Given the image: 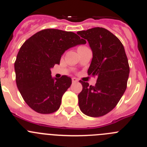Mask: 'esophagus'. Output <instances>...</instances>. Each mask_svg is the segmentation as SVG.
Segmentation results:
<instances>
[{"mask_svg":"<svg viewBox=\"0 0 147 147\" xmlns=\"http://www.w3.org/2000/svg\"><path fill=\"white\" fill-rule=\"evenodd\" d=\"M78 82V80L76 79V78H75V77L72 78V82L73 83H76V82Z\"/></svg>","mask_w":147,"mask_h":147,"instance_id":"obj_1","label":"esophagus"}]
</instances>
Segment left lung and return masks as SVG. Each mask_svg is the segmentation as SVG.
Instances as JSON below:
<instances>
[{"label": "left lung", "instance_id": "left-lung-1", "mask_svg": "<svg viewBox=\"0 0 147 147\" xmlns=\"http://www.w3.org/2000/svg\"><path fill=\"white\" fill-rule=\"evenodd\" d=\"M86 40L93 53L88 74L96 78L95 86L80 81L78 95L82 112L91 117L108 113L116 106L127 88L129 67L124 48L108 30L100 27L77 32Z\"/></svg>", "mask_w": 147, "mask_h": 147}]
</instances>
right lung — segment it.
<instances>
[{"mask_svg": "<svg viewBox=\"0 0 147 147\" xmlns=\"http://www.w3.org/2000/svg\"><path fill=\"white\" fill-rule=\"evenodd\" d=\"M86 42L76 34L49 28L28 38L20 48L15 63L16 83L26 103L39 113L49 114L59 108L62 97L71 86V78L52 77L65 51Z\"/></svg>", "mask_w": 147, "mask_h": 147, "instance_id": "1", "label": "right lung"}]
</instances>
